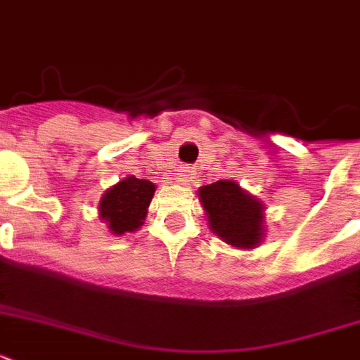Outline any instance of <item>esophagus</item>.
Listing matches in <instances>:
<instances>
[{
  "label": "esophagus",
  "instance_id": "esophagus-1",
  "mask_svg": "<svg viewBox=\"0 0 360 360\" xmlns=\"http://www.w3.org/2000/svg\"><path fill=\"white\" fill-rule=\"evenodd\" d=\"M175 179L179 181L181 185H191V181L194 179V169L191 166H181L175 174Z\"/></svg>",
  "mask_w": 360,
  "mask_h": 360
}]
</instances>
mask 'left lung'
Instances as JSON below:
<instances>
[{"label":"left lung","instance_id":"obj_1","mask_svg":"<svg viewBox=\"0 0 360 360\" xmlns=\"http://www.w3.org/2000/svg\"><path fill=\"white\" fill-rule=\"evenodd\" d=\"M209 228L237 248H256L263 239V203L236 181H217L198 191Z\"/></svg>","mask_w":360,"mask_h":360}]
</instances>
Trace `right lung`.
Listing matches in <instances>:
<instances>
[{
	"label": "right lung",
	"instance_id": "add662e5",
	"mask_svg": "<svg viewBox=\"0 0 360 360\" xmlns=\"http://www.w3.org/2000/svg\"><path fill=\"white\" fill-rule=\"evenodd\" d=\"M155 188L157 186L151 181L138 179L134 175L120 181L117 185L108 188L101 200V220L108 224V230L114 236L136 231L146 220Z\"/></svg>",
	"mask_w": 360,
	"mask_h": 360
}]
</instances>
